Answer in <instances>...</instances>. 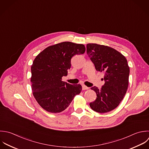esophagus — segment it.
Here are the masks:
<instances>
[{"instance_id":"1","label":"esophagus","mask_w":149,"mask_h":149,"mask_svg":"<svg viewBox=\"0 0 149 149\" xmlns=\"http://www.w3.org/2000/svg\"><path fill=\"white\" fill-rule=\"evenodd\" d=\"M82 90H86V89H89L88 87H87L86 86L84 85L82 86Z\"/></svg>"}]
</instances>
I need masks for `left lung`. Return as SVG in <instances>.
Masks as SVG:
<instances>
[{
	"mask_svg": "<svg viewBox=\"0 0 149 149\" xmlns=\"http://www.w3.org/2000/svg\"><path fill=\"white\" fill-rule=\"evenodd\" d=\"M86 53L96 71L104 72V84L101 88H91L97 95L89 105L100 113L115 109L125 96L129 83L130 67L127 58L121 53L107 46L88 43Z\"/></svg>",
	"mask_w": 149,
	"mask_h": 149,
	"instance_id": "left-lung-1",
	"label": "left lung"
}]
</instances>
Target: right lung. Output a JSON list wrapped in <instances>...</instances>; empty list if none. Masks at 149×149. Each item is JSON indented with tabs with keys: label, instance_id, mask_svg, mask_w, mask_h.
Returning a JSON list of instances; mask_svg holds the SVG:
<instances>
[{
	"label": "right lung",
	"instance_id": "add662e5",
	"mask_svg": "<svg viewBox=\"0 0 149 149\" xmlns=\"http://www.w3.org/2000/svg\"><path fill=\"white\" fill-rule=\"evenodd\" d=\"M85 50L82 44L64 42L47 47L36 57L31 65V87L34 97L44 110L60 113L81 93L80 84L71 85L61 79L71 68V58L84 54Z\"/></svg>",
	"mask_w": 149,
	"mask_h": 149
}]
</instances>
